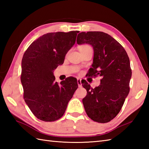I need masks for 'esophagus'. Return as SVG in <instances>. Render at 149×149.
<instances>
[{
  "instance_id": "34e87169",
  "label": "esophagus",
  "mask_w": 149,
  "mask_h": 149,
  "mask_svg": "<svg viewBox=\"0 0 149 149\" xmlns=\"http://www.w3.org/2000/svg\"><path fill=\"white\" fill-rule=\"evenodd\" d=\"M77 84L79 87H82V83H81V79L80 78H77Z\"/></svg>"
}]
</instances>
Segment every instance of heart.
<instances>
[{
  "label": "heart",
  "instance_id": "b5f03b06",
  "mask_svg": "<svg viewBox=\"0 0 149 149\" xmlns=\"http://www.w3.org/2000/svg\"><path fill=\"white\" fill-rule=\"evenodd\" d=\"M86 49H91V47H90L89 45H82L80 47V50Z\"/></svg>",
  "mask_w": 149,
  "mask_h": 149
}]
</instances>
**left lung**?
<instances>
[{
    "label": "left lung",
    "mask_w": 149,
    "mask_h": 149,
    "mask_svg": "<svg viewBox=\"0 0 149 149\" xmlns=\"http://www.w3.org/2000/svg\"><path fill=\"white\" fill-rule=\"evenodd\" d=\"M77 43L92 46L94 56L89 75L102 77L95 88L86 81L82 83L87 91L83 99L84 109L93 121L107 123L118 115L129 92L132 72L128 55L116 40L100 31L82 32Z\"/></svg>",
    "instance_id": "left-lung-1"
}]
</instances>
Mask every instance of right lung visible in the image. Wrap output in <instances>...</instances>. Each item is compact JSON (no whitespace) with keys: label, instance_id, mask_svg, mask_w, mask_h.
Masks as SVG:
<instances>
[{"label":"right lung","instance_id":"1","mask_svg":"<svg viewBox=\"0 0 149 149\" xmlns=\"http://www.w3.org/2000/svg\"><path fill=\"white\" fill-rule=\"evenodd\" d=\"M78 33L43 34L31 44L23 56L20 79L24 99L34 115L43 121L53 122L61 118L78 88L75 78H66L59 85L53 74L64 62Z\"/></svg>","mask_w":149,"mask_h":149}]
</instances>
